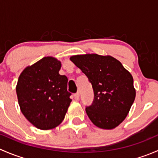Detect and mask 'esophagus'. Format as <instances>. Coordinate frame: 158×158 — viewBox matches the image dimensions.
<instances>
[{"label": "esophagus", "instance_id": "esophagus-1", "mask_svg": "<svg viewBox=\"0 0 158 158\" xmlns=\"http://www.w3.org/2000/svg\"><path fill=\"white\" fill-rule=\"evenodd\" d=\"M74 98L76 100L79 99V92H77V93L75 94V95H74Z\"/></svg>", "mask_w": 158, "mask_h": 158}]
</instances>
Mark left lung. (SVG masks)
I'll use <instances>...</instances> for the list:
<instances>
[{
	"label": "left lung",
	"mask_w": 158,
	"mask_h": 158,
	"mask_svg": "<svg viewBox=\"0 0 158 158\" xmlns=\"http://www.w3.org/2000/svg\"><path fill=\"white\" fill-rule=\"evenodd\" d=\"M70 60L88 77L94 92L85 111L95 126L112 129L126 118L135 98L131 74L111 56L76 55Z\"/></svg>",
	"instance_id": "left-lung-1"
}]
</instances>
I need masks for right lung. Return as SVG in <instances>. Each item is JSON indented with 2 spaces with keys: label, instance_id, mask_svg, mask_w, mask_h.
<instances>
[{
  "label": "right lung",
  "instance_id": "1",
  "mask_svg": "<svg viewBox=\"0 0 158 158\" xmlns=\"http://www.w3.org/2000/svg\"><path fill=\"white\" fill-rule=\"evenodd\" d=\"M61 63L44 57L23 69L16 92L23 115L41 130L58 126L63 121L72 99L67 91L68 79L60 75Z\"/></svg>",
  "mask_w": 158,
  "mask_h": 158
}]
</instances>
